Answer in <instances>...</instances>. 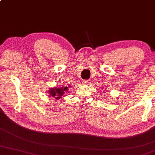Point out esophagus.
<instances>
[{"label":"esophagus","mask_w":155,"mask_h":155,"mask_svg":"<svg viewBox=\"0 0 155 155\" xmlns=\"http://www.w3.org/2000/svg\"><path fill=\"white\" fill-rule=\"evenodd\" d=\"M83 83L84 84V85H88V84L89 83V80H84V81H83Z\"/></svg>","instance_id":"esophagus-1"}]
</instances>
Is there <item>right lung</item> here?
I'll return each instance as SVG.
<instances>
[{"label": "right lung", "mask_w": 155, "mask_h": 155, "mask_svg": "<svg viewBox=\"0 0 155 155\" xmlns=\"http://www.w3.org/2000/svg\"><path fill=\"white\" fill-rule=\"evenodd\" d=\"M67 89H68V87H61V88H57V87L51 88L49 94L50 96H53V97H55L56 100H59L61 95L64 94V91H66Z\"/></svg>", "instance_id": "obj_1"}]
</instances>
